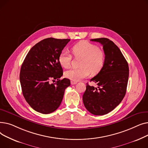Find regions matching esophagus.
Segmentation results:
<instances>
[{
    "mask_svg": "<svg viewBox=\"0 0 148 148\" xmlns=\"http://www.w3.org/2000/svg\"><path fill=\"white\" fill-rule=\"evenodd\" d=\"M71 84H77V82H74V81H71Z\"/></svg>",
    "mask_w": 148,
    "mask_h": 148,
    "instance_id": "34e87169",
    "label": "esophagus"
}]
</instances>
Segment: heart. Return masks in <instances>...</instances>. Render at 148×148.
Returning a JSON list of instances; mask_svg holds the SVG:
<instances>
[{
    "label": "heart",
    "mask_w": 148,
    "mask_h": 148,
    "mask_svg": "<svg viewBox=\"0 0 148 148\" xmlns=\"http://www.w3.org/2000/svg\"><path fill=\"white\" fill-rule=\"evenodd\" d=\"M72 50L75 56L82 57L80 66L78 68H71L65 71V75L72 81L78 82L88 77L90 72L98 73L103 67L105 61L104 53L95 44L87 41H80L75 44ZM59 62L64 68H68L71 64V56L68 50H62L59 56Z\"/></svg>",
    "instance_id": "heart-1"
}]
</instances>
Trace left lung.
<instances>
[{
  "mask_svg": "<svg viewBox=\"0 0 148 148\" xmlns=\"http://www.w3.org/2000/svg\"><path fill=\"white\" fill-rule=\"evenodd\" d=\"M103 46L105 61L99 73L90 79L98 87L87 83L83 95L86 109L95 115H104L112 111L126 94L129 76L128 64L120 49L108 38L92 39Z\"/></svg>",
  "mask_w": 148,
  "mask_h": 148,
  "instance_id": "left-lung-1",
  "label": "left lung"
}]
</instances>
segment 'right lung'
<instances>
[{
    "label": "right lung",
    "mask_w": 148,
    "mask_h": 148,
    "mask_svg": "<svg viewBox=\"0 0 148 148\" xmlns=\"http://www.w3.org/2000/svg\"><path fill=\"white\" fill-rule=\"evenodd\" d=\"M69 39L49 38L36 44L26 55L21 65L20 80L23 95L35 111L49 114L59 107L65 89L71 82L60 80L63 69L59 56ZM57 80L55 84H50Z\"/></svg>",
    "instance_id": "add662e5"
}]
</instances>
